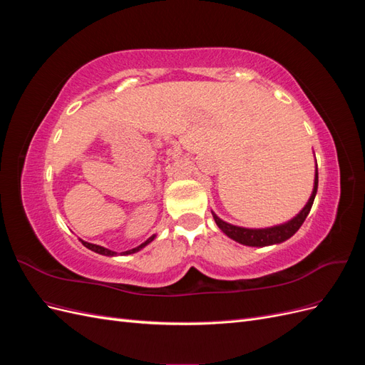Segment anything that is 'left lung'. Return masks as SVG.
<instances>
[{
  "label": "left lung",
  "instance_id": "left-lung-1",
  "mask_svg": "<svg viewBox=\"0 0 365 365\" xmlns=\"http://www.w3.org/2000/svg\"><path fill=\"white\" fill-rule=\"evenodd\" d=\"M315 157V153H314ZM317 189H318V168H317V160H315V175H314V189L311 196L306 202V205L298 212L292 219L286 220L283 224H277L272 227H264V228H247V227H239V225H233L230 222H225L224 219H220L213 210L212 215L216 225L220 228L224 235H227L230 239H233L242 245L247 247H269V245H279L282 242L288 240L289 237H292L298 228H300L304 222V219L307 217L309 212H311L315 195H317Z\"/></svg>",
  "mask_w": 365,
  "mask_h": 365
}]
</instances>
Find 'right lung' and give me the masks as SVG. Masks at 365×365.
I'll return each instance as SVG.
<instances>
[{"label":"right lung","mask_w":365,"mask_h":365,"mask_svg":"<svg viewBox=\"0 0 365 365\" xmlns=\"http://www.w3.org/2000/svg\"><path fill=\"white\" fill-rule=\"evenodd\" d=\"M157 237V235H152L149 239H146L145 242H143L141 245L132 248V250H128V251H123V252H117V251H113V250H108L105 247H101V245H96V244H90V242H85L83 239H79L82 242V245L86 247L88 250H91L97 254H102V256H108V257H115V256H129V254H134V252H138L140 250H143L145 247H148L150 242Z\"/></svg>","instance_id":"right-lung-1"}]
</instances>
